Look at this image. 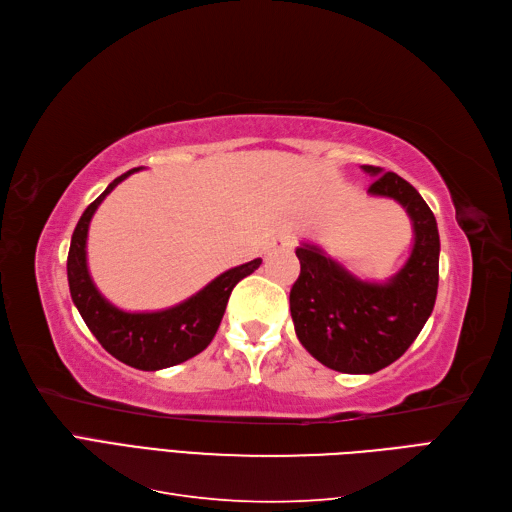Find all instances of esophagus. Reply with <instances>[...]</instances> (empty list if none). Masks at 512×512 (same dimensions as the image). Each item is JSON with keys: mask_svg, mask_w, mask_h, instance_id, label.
<instances>
[{"mask_svg": "<svg viewBox=\"0 0 512 512\" xmlns=\"http://www.w3.org/2000/svg\"><path fill=\"white\" fill-rule=\"evenodd\" d=\"M294 245H297V237L290 235V232H282V235H277L271 241L273 250H290V247H294Z\"/></svg>", "mask_w": 512, "mask_h": 512, "instance_id": "1", "label": "esophagus"}]
</instances>
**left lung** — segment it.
Returning a JSON list of instances; mask_svg holds the SVG:
<instances>
[{
  "label": "left lung",
  "mask_w": 512,
  "mask_h": 512,
  "mask_svg": "<svg viewBox=\"0 0 512 512\" xmlns=\"http://www.w3.org/2000/svg\"><path fill=\"white\" fill-rule=\"evenodd\" d=\"M371 196L393 198L412 220V254L391 280L365 282L318 245L301 243L299 280L290 290V314L303 348L342 374H376L395 363L425 327L438 294L440 235L431 209L412 185L378 166Z\"/></svg>",
  "instance_id": "obj_1"
}]
</instances>
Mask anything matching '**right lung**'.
<instances>
[{
	"instance_id": "obj_1",
	"label": "right lung",
	"mask_w": 512,
	"mask_h": 512,
	"mask_svg": "<svg viewBox=\"0 0 512 512\" xmlns=\"http://www.w3.org/2000/svg\"><path fill=\"white\" fill-rule=\"evenodd\" d=\"M136 170L141 168H132L117 177L83 211L70 241L68 284L76 309L108 354H113L117 361L130 367L156 371L188 361L211 344L226 312L232 288L243 277L254 273L262 260L254 258L241 267L224 271L188 301L162 309V312L130 314L108 303L98 292L87 269V230L106 194H111L123 179Z\"/></svg>"
}]
</instances>
